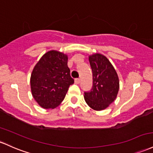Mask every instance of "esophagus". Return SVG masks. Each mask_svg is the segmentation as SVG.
Masks as SVG:
<instances>
[{"instance_id":"34e87169","label":"esophagus","mask_w":153,"mask_h":153,"mask_svg":"<svg viewBox=\"0 0 153 153\" xmlns=\"http://www.w3.org/2000/svg\"><path fill=\"white\" fill-rule=\"evenodd\" d=\"M75 83H76V84H79V83H80V80L79 79V78H78V79H75Z\"/></svg>"}]
</instances>
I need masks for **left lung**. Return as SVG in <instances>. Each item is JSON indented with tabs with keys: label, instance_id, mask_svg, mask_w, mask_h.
<instances>
[{
	"label": "left lung",
	"instance_id": "left-lung-1",
	"mask_svg": "<svg viewBox=\"0 0 153 153\" xmlns=\"http://www.w3.org/2000/svg\"><path fill=\"white\" fill-rule=\"evenodd\" d=\"M93 73V87L84 93L87 105L100 111L115 101L119 91V78L116 70L106 56L96 53L88 56Z\"/></svg>",
	"mask_w": 153,
	"mask_h": 153
}]
</instances>
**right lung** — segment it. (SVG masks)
Returning a JSON list of instances; mask_svg holds the SVG:
<instances>
[{"label":"right lung","mask_w":153,"mask_h":153,"mask_svg":"<svg viewBox=\"0 0 153 153\" xmlns=\"http://www.w3.org/2000/svg\"><path fill=\"white\" fill-rule=\"evenodd\" d=\"M68 56L51 50L37 62L30 77L32 95L44 109H54L63 101L74 80L68 67Z\"/></svg>","instance_id":"right-lung-1"}]
</instances>
